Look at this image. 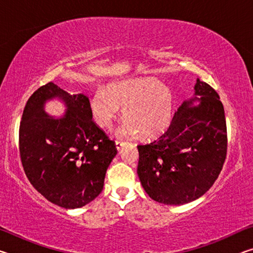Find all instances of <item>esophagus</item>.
I'll use <instances>...</instances> for the list:
<instances>
[{
  "instance_id": "34e87169",
  "label": "esophagus",
  "mask_w": 253,
  "mask_h": 253,
  "mask_svg": "<svg viewBox=\"0 0 253 253\" xmlns=\"http://www.w3.org/2000/svg\"><path fill=\"white\" fill-rule=\"evenodd\" d=\"M115 144H116V148L118 149V151H119V149H122V147L124 146V145H125V143L119 142V140H116V143H115Z\"/></svg>"
}]
</instances>
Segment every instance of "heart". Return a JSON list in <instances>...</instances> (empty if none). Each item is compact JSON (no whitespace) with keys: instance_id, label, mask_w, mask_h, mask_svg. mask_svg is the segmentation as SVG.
<instances>
[{"instance_id":"obj_1","label":"heart","mask_w":253,"mask_h":253,"mask_svg":"<svg viewBox=\"0 0 253 253\" xmlns=\"http://www.w3.org/2000/svg\"><path fill=\"white\" fill-rule=\"evenodd\" d=\"M173 93L155 79H135L113 84L109 90L97 89L90 101L92 117L100 127L110 128L125 108L126 119L119 134L146 138L169 126L173 117Z\"/></svg>"}]
</instances>
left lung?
<instances>
[{
	"label": "left lung",
	"instance_id": "1",
	"mask_svg": "<svg viewBox=\"0 0 253 253\" xmlns=\"http://www.w3.org/2000/svg\"><path fill=\"white\" fill-rule=\"evenodd\" d=\"M195 97L175 111L157 140L138 145L137 174L149 198L181 205L210 190L223 168L228 136L224 108L211 85L196 80ZM195 100L201 102L191 107Z\"/></svg>",
	"mask_w": 253,
	"mask_h": 253
}]
</instances>
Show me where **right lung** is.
Listing matches in <instances>:
<instances>
[{
	"label": "right lung",
	"mask_w": 253,
	"mask_h": 253,
	"mask_svg": "<svg viewBox=\"0 0 253 253\" xmlns=\"http://www.w3.org/2000/svg\"><path fill=\"white\" fill-rule=\"evenodd\" d=\"M54 96L67 106L60 119L43 109ZM19 149L30 183L65 209L84 207L101 193L107 169L117 154L114 140L92 122L88 97L70 95L53 83L29 98L20 124Z\"/></svg>",
	"instance_id": "obj_1"
}]
</instances>
